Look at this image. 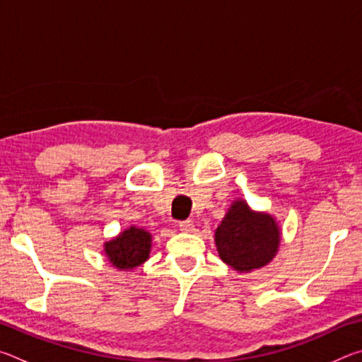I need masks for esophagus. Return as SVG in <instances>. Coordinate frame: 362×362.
Masks as SVG:
<instances>
[{
    "instance_id": "esophagus-1",
    "label": "esophagus",
    "mask_w": 362,
    "mask_h": 362,
    "mask_svg": "<svg viewBox=\"0 0 362 362\" xmlns=\"http://www.w3.org/2000/svg\"><path fill=\"white\" fill-rule=\"evenodd\" d=\"M179 228L183 233H193L194 231V225L189 222V220H185V222H180L179 223Z\"/></svg>"
}]
</instances>
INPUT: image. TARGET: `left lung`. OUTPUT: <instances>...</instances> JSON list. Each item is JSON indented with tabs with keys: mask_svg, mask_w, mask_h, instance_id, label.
Listing matches in <instances>:
<instances>
[{
	"mask_svg": "<svg viewBox=\"0 0 362 362\" xmlns=\"http://www.w3.org/2000/svg\"><path fill=\"white\" fill-rule=\"evenodd\" d=\"M214 241L223 263L238 273H250L276 257L281 228L272 214L250 209L246 201L238 198L217 226Z\"/></svg>",
	"mask_w": 362,
	"mask_h": 362,
	"instance_id": "1",
	"label": "left lung"
}]
</instances>
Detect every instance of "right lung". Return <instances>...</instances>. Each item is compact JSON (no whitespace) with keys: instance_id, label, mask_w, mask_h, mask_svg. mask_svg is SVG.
Listing matches in <instances>:
<instances>
[{"instance_id":"add662e5","label":"right lung","mask_w":362,"mask_h":362,"mask_svg":"<svg viewBox=\"0 0 362 362\" xmlns=\"http://www.w3.org/2000/svg\"><path fill=\"white\" fill-rule=\"evenodd\" d=\"M151 241L150 231L131 225L118 236L103 243V252L110 265L119 272H129L150 259Z\"/></svg>"}]
</instances>
